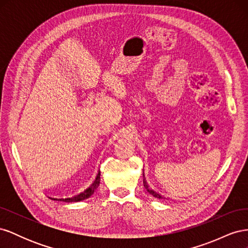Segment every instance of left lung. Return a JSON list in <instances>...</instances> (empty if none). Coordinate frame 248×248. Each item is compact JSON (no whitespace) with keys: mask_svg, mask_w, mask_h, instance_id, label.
Masks as SVG:
<instances>
[{"mask_svg":"<svg viewBox=\"0 0 248 248\" xmlns=\"http://www.w3.org/2000/svg\"><path fill=\"white\" fill-rule=\"evenodd\" d=\"M144 187H145V188L147 189V191H148L150 194H152V196H153L154 198H157V199H163L158 192H156V191H155V190H153L152 188H150V186L147 184V182L145 181V180H144Z\"/></svg>","mask_w":248,"mask_h":248,"instance_id":"8db88e82","label":"left lung"}]
</instances>
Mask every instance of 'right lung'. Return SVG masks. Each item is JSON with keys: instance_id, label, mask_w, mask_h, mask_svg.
<instances>
[{"instance_id": "1", "label": "right lung", "mask_w": 248, "mask_h": 248, "mask_svg": "<svg viewBox=\"0 0 248 248\" xmlns=\"http://www.w3.org/2000/svg\"><path fill=\"white\" fill-rule=\"evenodd\" d=\"M100 184V171L99 174L97 175L95 181L90 185L86 190H84L82 192H80L78 196H74L71 198H67V199H52V200H56V201H62V202H80V201H84L89 199L90 197L92 196L94 193V191L97 189V187L99 186Z\"/></svg>"}]
</instances>
